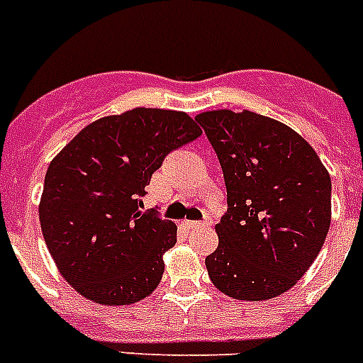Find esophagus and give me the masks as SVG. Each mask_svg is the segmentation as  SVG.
<instances>
[{"mask_svg":"<svg viewBox=\"0 0 363 363\" xmlns=\"http://www.w3.org/2000/svg\"><path fill=\"white\" fill-rule=\"evenodd\" d=\"M188 228H211L208 220H197V222H186Z\"/></svg>","mask_w":363,"mask_h":363,"instance_id":"obj_1","label":"esophagus"}]
</instances>
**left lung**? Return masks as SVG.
<instances>
[{
	"label": "left lung",
	"instance_id": "8db88e82",
	"mask_svg": "<svg viewBox=\"0 0 363 363\" xmlns=\"http://www.w3.org/2000/svg\"><path fill=\"white\" fill-rule=\"evenodd\" d=\"M216 152L228 188L220 242L208 278L237 300L274 298L319 255L330 229L332 182L308 141L264 115L229 110L196 117Z\"/></svg>",
	"mask_w": 363,
	"mask_h": 363
}]
</instances>
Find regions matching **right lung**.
<instances>
[{"instance_id": "1", "label": "right lung", "mask_w": 363, "mask_h": 363, "mask_svg": "<svg viewBox=\"0 0 363 363\" xmlns=\"http://www.w3.org/2000/svg\"><path fill=\"white\" fill-rule=\"evenodd\" d=\"M201 135L182 111L135 108L104 117L50 164L38 207L44 242L82 296L128 306L158 287L177 228L141 211L145 186L167 155Z\"/></svg>"}]
</instances>
